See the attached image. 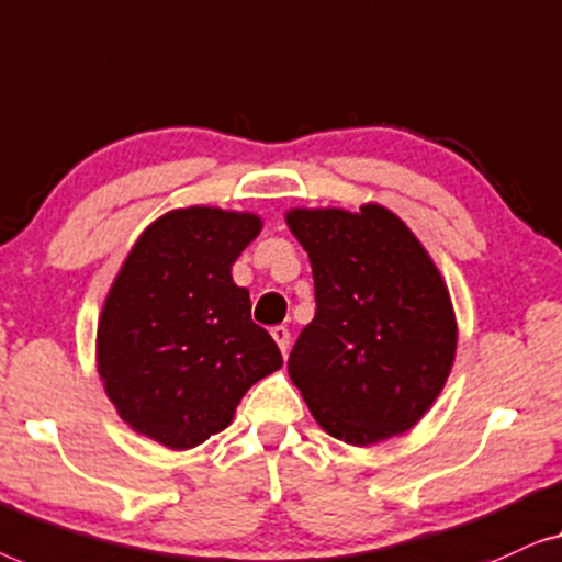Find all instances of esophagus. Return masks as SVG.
Wrapping results in <instances>:
<instances>
[{"instance_id": "obj_1", "label": "esophagus", "mask_w": 562, "mask_h": 562, "mask_svg": "<svg viewBox=\"0 0 562 562\" xmlns=\"http://www.w3.org/2000/svg\"><path fill=\"white\" fill-rule=\"evenodd\" d=\"M272 338H274V344L280 346L282 357H288V349H290V330L284 328V326H274V328H272Z\"/></svg>"}]
</instances>
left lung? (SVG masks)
<instances>
[{
    "instance_id": "obj_1",
    "label": "left lung",
    "mask_w": 562,
    "mask_h": 562,
    "mask_svg": "<svg viewBox=\"0 0 562 562\" xmlns=\"http://www.w3.org/2000/svg\"><path fill=\"white\" fill-rule=\"evenodd\" d=\"M284 221L315 280L318 311L288 359L315 423L357 448L415 428L458 346L448 284L428 249L382 203L290 209Z\"/></svg>"
}]
</instances>
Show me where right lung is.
Instances as JSON below:
<instances>
[{"instance_id": "1", "label": "right lung", "mask_w": 562, "mask_h": 562, "mask_svg": "<svg viewBox=\"0 0 562 562\" xmlns=\"http://www.w3.org/2000/svg\"><path fill=\"white\" fill-rule=\"evenodd\" d=\"M259 232L251 211L188 205L134 241L97 328L101 384L134 432L191 450L228 428L249 386L282 367L232 278Z\"/></svg>"}]
</instances>
